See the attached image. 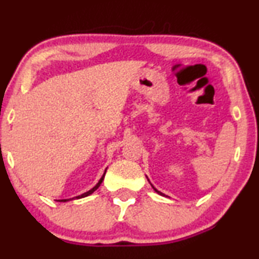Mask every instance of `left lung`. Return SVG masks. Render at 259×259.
I'll list each match as a JSON object with an SVG mask.
<instances>
[{
    "label": "left lung",
    "mask_w": 259,
    "mask_h": 259,
    "mask_svg": "<svg viewBox=\"0 0 259 259\" xmlns=\"http://www.w3.org/2000/svg\"><path fill=\"white\" fill-rule=\"evenodd\" d=\"M146 178H147V177H146ZM147 180H148V178H147ZM148 182H150V180H148ZM150 184H151V183H150ZM151 186H152V187H153V189H154V191H155V192H157L158 194H160V196H164V197H167V196H165V194H164V193H162V192H160V191H158L157 189H155V187H154L153 185H152V184H151Z\"/></svg>",
    "instance_id": "left-lung-1"
}]
</instances>
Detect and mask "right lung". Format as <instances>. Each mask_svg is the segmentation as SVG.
<instances>
[{
	"mask_svg": "<svg viewBox=\"0 0 259 259\" xmlns=\"http://www.w3.org/2000/svg\"><path fill=\"white\" fill-rule=\"evenodd\" d=\"M106 171H107V168L105 169V172H104V175H102V177L100 178V180H99L98 182V184L97 185H95L93 189H91L90 191H87V192H84V193H82V194H80V196H76V197H73V198H69V199H59V200H56V201H60V203H66V201H69V200H74V199H81V198H84V197H87V196H90V194H92L94 192V191H97L98 189H99V186L101 185V183H102V180H104V178H105V175H106Z\"/></svg>",
	"mask_w": 259,
	"mask_h": 259,
	"instance_id": "1",
	"label": "right lung"
}]
</instances>
